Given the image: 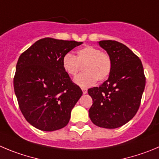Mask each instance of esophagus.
Wrapping results in <instances>:
<instances>
[{"instance_id":"34e87169","label":"esophagus","mask_w":159,"mask_h":159,"mask_svg":"<svg viewBox=\"0 0 159 159\" xmlns=\"http://www.w3.org/2000/svg\"><path fill=\"white\" fill-rule=\"evenodd\" d=\"M81 90H82L83 94H86V93H88V90H87V89H85V88H82L81 89Z\"/></svg>"}]
</instances>
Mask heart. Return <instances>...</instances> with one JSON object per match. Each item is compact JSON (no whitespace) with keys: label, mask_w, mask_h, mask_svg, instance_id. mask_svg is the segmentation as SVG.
<instances>
[{"label":"heart","mask_w":159,"mask_h":159,"mask_svg":"<svg viewBox=\"0 0 159 159\" xmlns=\"http://www.w3.org/2000/svg\"><path fill=\"white\" fill-rule=\"evenodd\" d=\"M62 66L70 76L75 75L83 66L84 72L75 78V84L81 87L92 86L96 80L103 81L111 75L112 59L108 53L92 45L84 46L77 51L76 56L67 52L63 56Z\"/></svg>","instance_id":"obj_1"}]
</instances>
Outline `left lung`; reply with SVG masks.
Here are the masks:
<instances>
[{"label": "left lung", "mask_w": 159, "mask_h": 159, "mask_svg": "<svg viewBox=\"0 0 159 159\" xmlns=\"http://www.w3.org/2000/svg\"><path fill=\"white\" fill-rule=\"evenodd\" d=\"M99 44L112 59V70L100 87L88 90L93 99L89 115L93 124L116 129L129 121L140 107L146 78L141 60L129 48L116 41Z\"/></svg>", "instance_id": "left-lung-1"}]
</instances>
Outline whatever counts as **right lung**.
Segmentation results:
<instances>
[{"label":"right lung","instance_id":"add662e5","mask_svg":"<svg viewBox=\"0 0 159 159\" xmlns=\"http://www.w3.org/2000/svg\"><path fill=\"white\" fill-rule=\"evenodd\" d=\"M82 44L45 38L38 40L19 56L14 90L26 121L42 131L60 129L82 95L62 66L66 53Z\"/></svg>","mask_w":159,"mask_h":159}]
</instances>
